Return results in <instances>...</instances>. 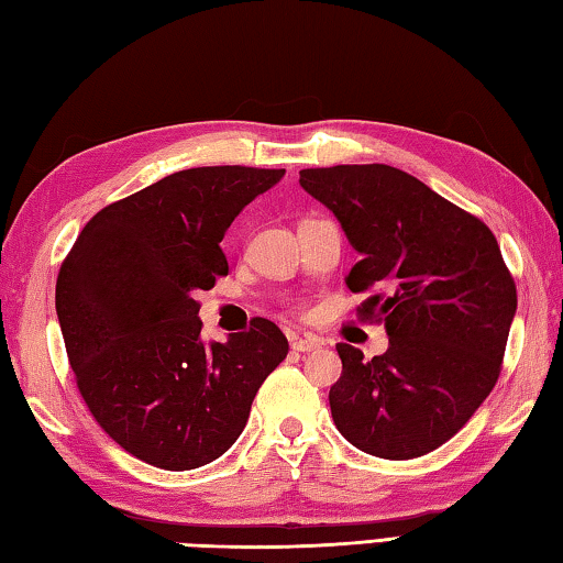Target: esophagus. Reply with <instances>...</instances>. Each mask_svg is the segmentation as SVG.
<instances>
[{
	"mask_svg": "<svg viewBox=\"0 0 563 563\" xmlns=\"http://www.w3.org/2000/svg\"><path fill=\"white\" fill-rule=\"evenodd\" d=\"M290 347L295 352H312V350H320L322 347V340L316 335H305V338H292Z\"/></svg>",
	"mask_w": 563,
	"mask_h": 563,
	"instance_id": "obj_1",
	"label": "esophagus"
}]
</instances>
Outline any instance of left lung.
Returning <instances> with one entry per match:
<instances>
[{"label": "left lung", "mask_w": 563, "mask_h": 563, "mask_svg": "<svg viewBox=\"0 0 563 563\" xmlns=\"http://www.w3.org/2000/svg\"><path fill=\"white\" fill-rule=\"evenodd\" d=\"M360 253L345 278L369 292L357 312L385 320L373 360L340 342L330 387L340 434L383 460H415L470 422L501 373L517 285L479 218L385 164L300 170Z\"/></svg>", "instance_id": "1"}]
</instances>
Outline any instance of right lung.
Returning a JSON list of instances; mask_svg holds the SVG:
<instances>
[{
	"label": "right lung",
	"mask_w": 563,
	"mask_h": 563,
	"mask_svg": "<svg viewBox=\"0 0 563 563\" xmlns=\"http://www.w3.org/2000/svg\"><path fill=\"white\" fill-rule=\"evenodd\" d=\"M285 168L203 166L170 174L84 225L56 278L66 355L89 412L158 470L213 462L241 437L263 379L288 355L275 322L201 340L196 290L228 275L221 241Z\"/></svg>",
	"instance_id": "right-lung-1"
}]
</instances>
